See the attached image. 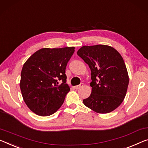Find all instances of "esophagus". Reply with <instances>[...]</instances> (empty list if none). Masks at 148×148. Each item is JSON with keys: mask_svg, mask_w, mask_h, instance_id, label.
<instances>
[{"mask_svg": "<svg viewBox=\"0 0 148 148\" xmlns=\"http://www.w3.org/2000/svg\"><path fill=\"white\" fill-rule=\"evenodd\" d=\"M83 85L84 84L83 83H81L80 85H77V86H75V87L74 88H75V89H79V88H80L81 87H83Z\"/></svg>", "mask_w": 148, "mask_h": 148, "instance_id": "1", "label": "esophagus"}]
</instances>
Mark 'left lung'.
I'll list each match as a JSON object with an SVG mask.
<instances>
[{"mask_svg": "<svg viewBox=\"0 0 148 148\" xmlns=\"http://www.w3.org/2000/svg\"><path fill=\"white\" fill-rule=\"evenodd\" d=\"M78 55L91 71L92 92L83 100L88 108L98 113L115 110L124 101L129 83L126 65L114 48L105 45L83 46Z\"/></svg>", "mask_w": 148, "mask_h": 148, "instance_id": "left-lung-1", "label": "left lung"}]
</instances>
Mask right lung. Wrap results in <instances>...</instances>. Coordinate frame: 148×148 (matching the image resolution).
<instances>
[{
	"label": "right lung",
	"instance_id": "1",
	"mask_svg": "<svg viewBox=\"0 0 148 148\" xmlns=\"http://www.w3.org/2000/svg\"><path fill=\"white\" fill-rule=\"evenodd\" d=\"M74 47L42 48L29 57L22 67L20 89L24 101L42 116L56 112L70 90L65 74Z\"/></svg>",
	"mask_w": 148,
	"mask_h": 148
}]
</instances>
